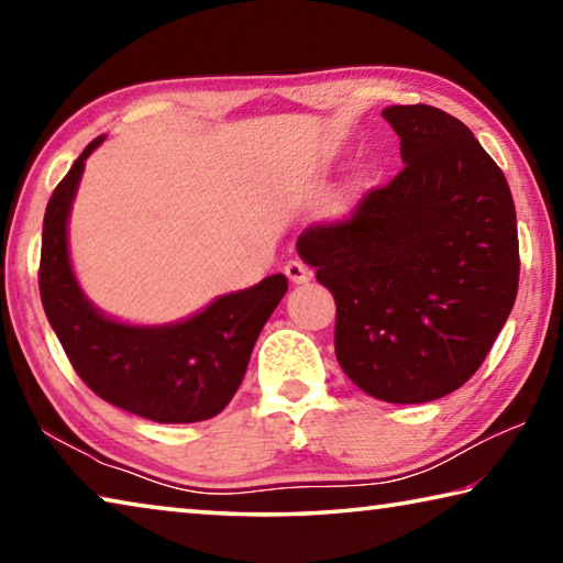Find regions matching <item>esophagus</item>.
I'll list each match as a JSON object with an SVG mask.
<instances>
[{"instance_id": "esophagus-1", "label": "esophagus", "mask_w": 563, "mask_h": 563, "mask_svg": "<svg viewBox=\"0 0 563 563\" xmlns=\"http://www.w3.org/2000/svg\"><path fill=\"white\" fill-rule=\"evenodd\" d=\"M283 271L292 283H308L310 275H312V271L302 261H288V263H285Z\"/></svg>"}]
</instances>
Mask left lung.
Returning <instances> with one entry per match:
<instances>
[{"label":"left lung","instance_id":"left-lung-1","mask_svg":"<svg viewBox=\"0 0 563 563\" xmlns=\"http://www.w3.org/2000/svg\"><path fill=\"white\" fill-rule=\"evenodd\" d=\"M405 168L350 218L305 228L300 258L338 305L335 355L362 393L432 402L470 379L519 288L517 211L460 119L389 107Z\"/></svg>","mask_w":563,"mask_h":563}]
</instances>
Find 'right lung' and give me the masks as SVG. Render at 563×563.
<instances>
[{"instance_id": "add662e5", "label": "right lung", "mask_w": 563, "mask_h": 563, "mask_svg": "<svg viewBox=\"0 0 563 563\" xmlns=\"http://www.w3.org/2000/svg\"><path fill=\"white\" fill-rule=\"evenodd\" d=\"M93 139L46 203L40 292L49 325L84 383L109 405L161 424L216 417L241 387L255 340L278 308L288 278L271 275L253 288L216 298L174 325H126L99 312L81 292L69 261L71 201Z\"/></svg>"}]
</instances>
